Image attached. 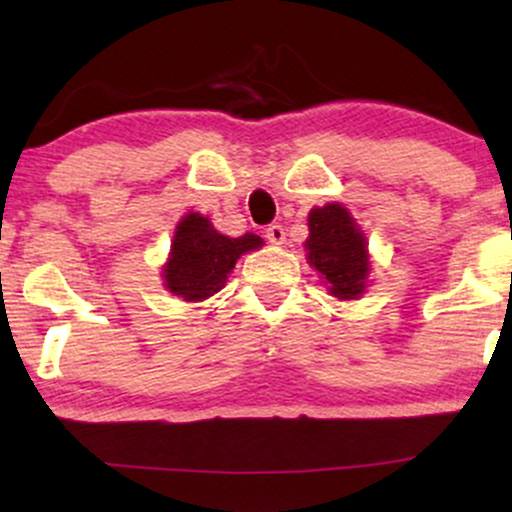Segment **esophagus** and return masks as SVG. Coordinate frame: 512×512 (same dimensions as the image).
<instances>
[{"label":"esophagus","instance_id":"1","mask_svg":"<svg viewBox=\"0 0 512 512\" xmlns=\"http://www.w3.org/2000/svg\"><path fill=\"white\" fill-rule=\"evenodd\" d=\"M264 238H267L272 245H284L286 233L279 223H272V226H267V231H264Z\"/></svg>","mask_w":512,"mask_h":512}]
</instances>
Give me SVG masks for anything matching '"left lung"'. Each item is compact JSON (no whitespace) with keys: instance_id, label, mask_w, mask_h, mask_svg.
<instances>
[{"instance_id":"1","label":"left lung","mask_w":512,"mask_h":512,"mask_svg":"<svg viewBox=\"0 0 512 512\" xmlns=\"http://www.w3.org/2000/svg\"><path fill=\"white\" fill-rule=\"evenodd\" d=\"M308 231V264L320 274L332 296L339 301L361 298L370 274L368 243L349 209L337 202L310 209Z\"/></svg>"}]
</instances>
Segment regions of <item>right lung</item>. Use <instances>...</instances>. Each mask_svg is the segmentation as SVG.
<instances>
[{
	"instance_id": "right-lung-1",
	"label": "right lung",
	"mask_w": 512,
	"mask_h": 512,
	"mask_svg": "<svg viewBox=\"0 0 512 512\" xmlns=\"http://www.w3.org/2000/svg\"><path fill=\"white\" fill-rule=\"evenodd\" d=\"M262 243L255 233L240 238L223 236L202 214L182 216L175 226L170 257L163 264V286L182 301H204L223 289L240 255L262 248Z\"/></svg>"
}]
</instances>
